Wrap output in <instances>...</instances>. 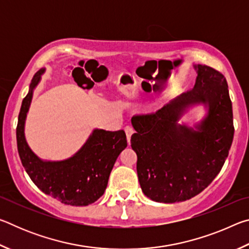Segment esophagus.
<instances>
[{
    "label": "esophagus",
    "mask_w": 249,
    "mask_h": 249,
    "mask_svg": "<svg viewBox=\"0 0 249 249\" xmlns=\"http://www.w3.org/2000/svg\"><path fill=\"white\" fill-rule=\"evenodd\" d=\"M124 130H125V133H126V137H127V142H128V144H129L130 137H132V135L134 134V128L132 127V126H126V127L124 128Z\"/></svg>",
    "instance_id": "esophagus-1"
}]
</instances>
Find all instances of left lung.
<instances>
[{
  "label": "left lung",
  "instance_id": "left-lung-1",
  "mask_svg": "<svg viewBox=\"0 0 249 249\" xmlns=\"http://www.w3.org/2000/svg\"><path fill=\"white\" fill-rule=\"evenodd\" d=\"M193 89L156 113L132 117L136 133L130 145L137 155V176L144 195L161 203L191 199L221 171L234 137L229 86L220 71L205 65ZM204 104L208 114L195 128L178 124L185 109Z\"/></svg>",
  "mask_w": 249,
  "mask_h": 249
}]
</instances>
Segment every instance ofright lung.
<instances>
[{
	"mask_svg": "<svg viewBox=\"0 0 249 249\" xmlns=\"http://www.w3.org/2000/svg\"><path fill=\"white\" fill-rule=\"evenodd\" d=\"M45 69L34 75L18 114L16 140L22 165L37 188L61 203L86 206L100 199L119 155L127 147L124 130L94 129L81 149L61 161H44L33 153L25 140L24 126L33 91Z\"/></svg>",
	"mask_w": 249,
	"mask_h": 249,
	"instance_id": "add662e5",
	"label": "right lung"
}]
</instances>
